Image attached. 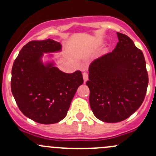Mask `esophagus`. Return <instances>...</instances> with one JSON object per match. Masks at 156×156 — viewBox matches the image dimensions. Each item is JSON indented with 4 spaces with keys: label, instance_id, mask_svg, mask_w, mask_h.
<instances>
[{
    "label": "esophagus",
    "instance_id": "34e87169",
    "mask_svg": "<svg viewBox=\"0 0 156 156\" xmlns=\"http://www.w3.org/2000/svg\"><path fill=\"white\" fill-rule=\"evenodd\" d=\"M83 78H84V81H87L88 80V74L86 72H84L83 73Z\"/></svg>",
    "mask_w": 156,
    "mask_h": 156
}]
</instances>
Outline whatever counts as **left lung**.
<instances>
[{"label": "left lung", "instance_id": "obj_1", "mask_svg": "<svg viewBox=\"0 0 156 156\" xmlns=\"http://www.w3.org/2000/svg\"><path fill=\"white\" fill-rule=\"evenodd\" d=\"M113 51L94 59L89 66L90 106L94 115L108 123L122 122L142 105L149 77L142 50L117 32Z\"/></svg>", "mask_w": 156, "mask_h": 156}]
</instances>
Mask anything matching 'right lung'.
Wrapping results in <instances>:
<instances>
[{"mask_svg":"<svg viewBox=\"0 0 156 156\" xmlns=\"http://www.w3.org/2000/svg\"><path fill=\"white\" fill-rule=\"evenodd\" d=\"M51 39L31 41L20 50L12 67L11 91L20 111L40 124L57 123L66 116L77 89L83 84L81 71L67 74L40 59L43 53L58 51Z\"/></svg>","mask_w":156,"mask_h":156,"instance_id":"right-lung-1","label":"right lung"}]
</instances>
